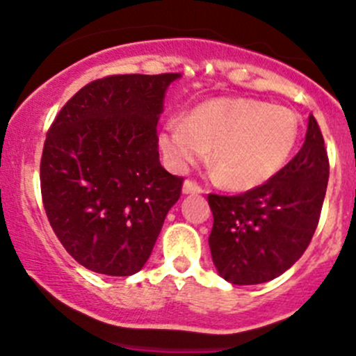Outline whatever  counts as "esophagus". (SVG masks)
I'll use <instances>...</instances> for the list:
<instances>
[{"label":"esophagus","instance_id":"34e87169","mask_svg":"<svg viewBox=\"0 0 356 356\" xmlns=\"http://www.w3.org/2000/svg\"><path fill=\"white\" fill-rule=\"evenodd\" d=\"M202 186L197 185L193 179H185V183H183V193H202Z\"/></svg>","mask_w":356,"mask_h":356}]
</instances>
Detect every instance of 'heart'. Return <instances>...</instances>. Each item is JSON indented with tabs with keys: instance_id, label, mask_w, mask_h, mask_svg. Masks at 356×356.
Here are the masks:
<instances>
[{
	"instance_id": "1",
	"label": "heart",
	"mask_w": 356,
	"mask_h": 356,
	"mask_svg": "<svg viewBox=\"0 0 356 356\" xmlns=\"http://www.w3.org/2000/svg\"><path fill=\"white\" fill-rule=\"evenodd\" d=\"M301 128L291 108L251 98H214L185 119L171 118L159 135L161 149L175 171L206 157L221 183L251 190L275 177L293 157Z\"/></svg>"
}]
</instances>
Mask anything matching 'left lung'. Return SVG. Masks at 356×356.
<instances>
[{"mask_svg": "<svg viewBox=\"0 0 356 356\" xmlns=\"http://www.w3.org/2000/svg\"><path fill=\"white\" fill-rule=\"evenodd\" d=\"M327 181L325 143L309 115L301 150L275 177L238 195L209 193V248L220 275L235 286H252L289 270L312 242Z\"/></svg>", "mask_w": 356, "mask_h": 356, "instance_id": "obj_1", "label": "left lung"}]
</instances>
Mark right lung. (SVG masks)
<instances>
[{
	"mask_svg": "<svg viewBox=\"0 0 356 356\" xmlns=\"http://www.w3.org/2000/svg\"><path fill=\"white\" fill-rule=\"evenodd\" d=\"M178 72L119 74L81 88L41 156V197L65 251L91 272L128 277L152 252L183 178L159 163L157 121Z\"/></svg>",
	"mask_w": 356,
	"mask_h": 356,
	"instance_id": "1",
	"label": "right lung"
}]
</instances>
